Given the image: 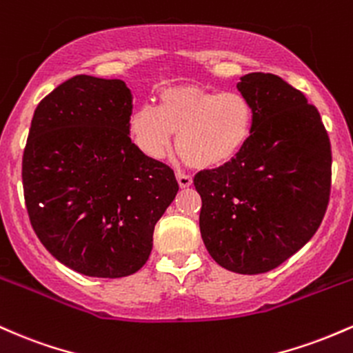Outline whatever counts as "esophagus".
Segmentation results:
<instances>
[{"label":"esophagus","instance_id":"34e87169","mask_svg":"<svg viewBox=\"0 0 353 353\" xmlns=\"http://www.w3.org/2000/svg\"><path fill=\"white\" fill-rule=\"evenodd\" d=\"M176 180H178V185H180V188H188L192 187L193 180L190 175H185V173H176Z\"/></svg>","mask_w":353,"mask_h":353}]
</instances>
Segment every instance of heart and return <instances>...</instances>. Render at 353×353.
I'll use <instances>...</instances> for the list:
<instances>
[{
    "mask_svg": "<svg viewBox=\"0 0 353 353\" xmlns=\"http://www.w3.org/2000/svg\"><path fill=\"white\" fill-rule=\"evenodd\" d=\"M253 106L239 91L173 86L158 94V106H137L128 117L133 145L150 160H161L176 134V148L193 166L216 168L232 161L253 133Z\"/></svg>",
    "mask_w": 353,
    "mask_h": 353,
    "instance_id": "obj_1",
    "label": "heart"
}]
</instances>
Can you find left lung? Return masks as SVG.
<instances>
[{"mask_svg":"<svg viewBox=\"0 0 353 353\" xmlns=\"http://www.w3.org/2000/svg\"><path fill=\"white\" fill-rule=\"evenodd\" d=\"M236 88L253 106V133L232 161L193 178L200 232L220 267L270 272L307 243L330 195V140L302 91L270 73H248Z\"/></svg>","mask_w":353,"mask_h":353,"instance_id":"1","label":"left lung"}]
</instances>
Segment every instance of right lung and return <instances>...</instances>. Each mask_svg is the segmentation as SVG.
I'll return each instance as SVG.
<instances>
[{"mask_svg": "<svg viewBox=\"0 0 353 353\" xmlns=\"http://www.w3.org/2000/svg\"><path fill=\"white\" fill-rule=\"evenodd\" d=\"M132 103L125 81L77 74L31 120L21 173L31 227L58 262L83 275L140 270L178 192L173 170L130 140Z\"/></svg>", "mask_w": 353, "mask_h": 353, "instance_id": "1", "label": "right lung"}]
</instances>
